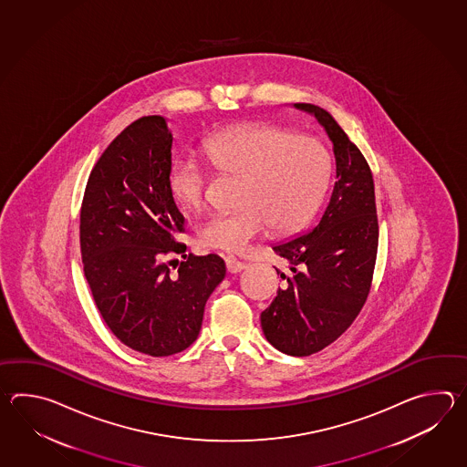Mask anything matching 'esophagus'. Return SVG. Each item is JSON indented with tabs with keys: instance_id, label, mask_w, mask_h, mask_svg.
Returning a JSON list of instances; mask_svg holds the SVG:
<instances>
[{
	"instance_id": "obj_1",
	"label": "esophagus",
	"mask_w": 467,
	"mask_h": 467,
	"mask_svg": "<svg viewBox=\"0 0 467 467\" xmlns=\"http://www.w3.org/2000/svg\"><path fill=\"white\" fill-rule=\"evenodd\" d=\"M225 265H227V270H229L230 274H238V272H242L244 268L247 267V264L240 262L238 258L232 257V255L225 258Z\"/></svg>"
}]
</instances>
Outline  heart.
<instances>
[{
	"mask_svg": "<svg viewBox=\"0 0 467 467\" xmlns=\"http://www.w3.org/2000/svg\"><path fill=\"white\" fill-rule=\"evenodd\" d=\"M203 155L213 169L242 177L240 207L217 212L199 225L207 248L244 252L255 238L306 227L326 197L330 155L314 137L268 123H244L205 139ZM209 173L199 160L182 157L169 171V192L180 209L199 210L207 199Z\"/></svg>",
	"mask_w": 467,
	"mask_h": 467,
	"instance_id": "1",
	"label": "heart"
}]
</instances>
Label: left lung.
<instances>
[{
    "label": "left lung",
    "mask_w": 467,
    "mask_h": 467,
    "mask_svg": "<svg viewBox=\"0 0 467 467\" xmlns=\"http://www.w3.org/2000/svg\"><path fill=\"white\" fill-rule=\"evenodd\" d=\"M312 113L334 145L336 185L327 209L314 229L278 244L290 274L262 316V330L280 352L306 358L337 340L368 300L379 245L374 179L368 160L332 115L310 103Z\"/></svg>",
    "instance_id": "left-lung-1"
}]
</instances>
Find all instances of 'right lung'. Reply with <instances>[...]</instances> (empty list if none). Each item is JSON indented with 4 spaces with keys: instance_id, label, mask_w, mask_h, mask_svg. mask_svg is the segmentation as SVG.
Masks as SVG:
<instances>
[{
    "instance_id": "1",
    "label": "right lung",
    "mask_w": 467,
    "mask_h": 467,
    "mask_svg": "<svg viewBox=\"0 0 467 467\" xmlns=\"http://www.w3.org/2000/svg\"><path fill=\"white\" fill-rule=\"evenodd\" d=\"M171 133L163 117L130 123L89 173L79 250L91 296L109 330L133 350L167 358L199 337L223 260L185 255V220L169 192ZM184 257L173 275L169 265Z\"/></svg>"
}]
</instances>
